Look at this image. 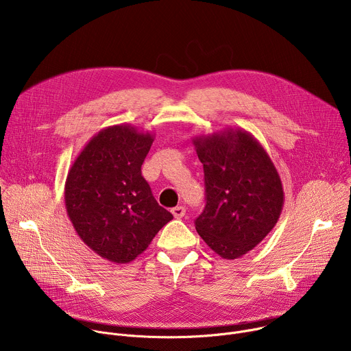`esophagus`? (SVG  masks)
Here are the masks:
<instances>
[{
    "label": "esophagus",
    "instance_id": "esophagus-1",
    "mask_svg": "<svg viewBox=\"0 0 351 351\" xmlns=\"http://www.w3.org/2000/svg\"><path fill=\"white\" fill-rule=\"evenodd\" d=\"M186 214V208L183 206H178L175 208H172V215L176 218V219H180L182 217H184Z\"/></svg>",
    "mask_w": 351,
    "mask_h": 351
}]
</instances>
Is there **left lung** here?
Masks as SVG:
<instances>
[{
  "instance_id": "obj_1",
  "label": "left lung",
  "mask_w": 351,
  "mask_h": 351,
  "mask_svg": "<svg viewBox=\"0 0 351 351\" xmlns=\"http://www.w3.org/2000/svg\"><path fill=\"white\" fill-rule=\"evenodd\" d=\"M204 167L206 207L195 230L225 260H234L261 243L276 225L285 193L280 176L258 140L226 128L193 138Z\"/></svg>"
}]
</instances>
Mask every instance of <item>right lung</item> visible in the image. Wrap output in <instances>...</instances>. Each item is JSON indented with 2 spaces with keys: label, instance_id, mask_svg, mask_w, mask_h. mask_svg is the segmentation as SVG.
Wrapping results in <instances>:
<instances>
[{
  "label": "right lung",
  "instance_id": "1",
  "mask_svg": "<svg viewBox=\"0 0 351 351\" xmlns=\"http://www.w3.org/2000/svg\"><path fill=\"white\" fill-rule=\"evenodd\" d=\"M153 141L134 126H108L90 138L66 176L65 207L76 233L115 264L133 261L173 218L141 176Z\"/></svg>",
  "mask_w": 351,
  "mask_h": 351
}]
</instances>
